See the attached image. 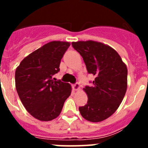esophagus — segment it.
<instances>
[{
	"label": "esophagus",
	"mask_w": 148,
	"mask_h": 148,
	"mask_svg": "<svg viewBox=\"0 0 148 148\" xmlns=\"http://www.w3.org/2000/svg\"><path fill=\"white\" fill-rule=\"evenodd\" d=\"M73 88L74 90H79V88H80V84L77 82V83H75V84H73Z\"/></svg>",
	"instance_id": "34e87169"
}]
</instances>
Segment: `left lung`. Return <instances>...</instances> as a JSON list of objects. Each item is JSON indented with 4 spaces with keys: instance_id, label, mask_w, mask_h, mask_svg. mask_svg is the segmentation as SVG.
<instances>
[{
    "instance_id": "left-lung-1",
    "label": "left lung",
    "mask_w": 148,
    "mask_h": 148,
    "mask_svg": "<svg viewBox=\"0 0 148 148\" xmlns=\"http://www.w3.org/2000/svg\"><path fill=\"white\" fill-rule=\"evenodd\" d=\"M80 53L88 73L95 76L92 87L84 88L88 100L79 111L84 119L99 122L109 118L122 101L127 87V69L118 53L94 40L72 43Z\"/></svg>"
}]
</instances>
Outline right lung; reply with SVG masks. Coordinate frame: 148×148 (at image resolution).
Returning a JSON list of instances; mask_svg holds the SVG:
<instances>
[{
	"label": "right lung",
	"mask_w": 148,
	"mask_h": 148,
	"mask_svg": "<svg viewBox=\"0 0 148 148\" xmlns=\"http://www.w3.org/2000/svg\"><path fill=\"white\" fill-rule=\"evenodd\" d=\"M70 44L54 40L23 58L15 70V87L22 104L40 121H51L60 115L71 94V85L53 75L59 72L63 56Z\"/></svg>",
	"instance_id": "obj_1"
}]
</instances>
